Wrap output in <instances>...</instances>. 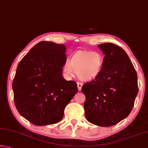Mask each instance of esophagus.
I'll list each match as a JSON object with an SVG mask.
<instances>
[{
  "label": "esophagus",
  "mask_w": 148,
  "mask_h": 148,
  "mask_svg": "<svg viewBox=\"0 0 148 148\" xmlns=\"http://www.w3.org/2000/svg\"><path fill=\"white\" fill-rule=\"evenodd\" d=\"M77 89H78V91H79L80 90L82 89V86H83V85H82V83H77Z\"/></svg>",
  "instance_id": "1"
}]
</instances>
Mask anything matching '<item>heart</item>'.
<instances>
[{"instance_id": "1", "label": "heart", "mask_w": 148, "mask_h": 148, "mask_svg": "<svg viewBox=\"0 0 148 148\" xmlns=\"http://www.w3.org/2000/svg\"><path fill=\"white\" fill-rule=\"evenodd\" d=\"M104 61L103 55L100 52L79 50L72 55L70 62H65L62 71L67 77H74L75 72L79 79L90 81L101 74Z\"/></svg>"}]
</instances>
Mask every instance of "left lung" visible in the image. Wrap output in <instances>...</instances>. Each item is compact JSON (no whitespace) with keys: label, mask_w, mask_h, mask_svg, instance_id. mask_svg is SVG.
Listing matches in <instances>:
<instances>
[{"label":"left lung","mask_w":148,"mask_h":148,"mask_svg":"<svg viewBox=\"0 0 148 148\" xmlns=\"http://www.w3.org/2000/svg\"><path fill=\"white\" fill-rule=\"evenodd\" d=\"M98 47L105 55L103 69L97 78L82 86L85 115L92 124L110 127L131 113L138 92L137 74L121 47L112 43Z\"/></svg>","instance_id":"1"}]
</instances>
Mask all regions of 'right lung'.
<instances>
[{
  "label": "right lung",
  "instance_id": "add662e5",
  "mask_svg": "<svg viewBox=\"0 0 148 148\" xmlns=\"http://www.w3.org/2000/svg\"><path fill=\"white\" fill-rule=\"evenodd\" d=\"M66 51L64 44L40 42L17 65L12 84L15 105L35 125L61 121L65 107L77 92L76 82L62 76Z\"/></svg>",
  "mask_w": 148,
  "mask_h": 148
}]
</instances>
